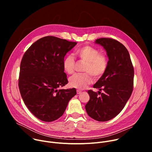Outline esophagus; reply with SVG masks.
Masks as SVG:
<instances>
[{
  "instance_id": "34e87169",
  "label": "esophagus",
  "mask_w": 152,
  "mask_h": 152,
  "mask_svg": "<svg viewBox=\"0 0 152 152\" xmlns=\"http://www.w3.org/2000/svg\"><path fill=\"white\" fill-rule=\"evenodd\" d=\"M76 92H77V94H79L81 93L82 91H81L80 90H76Z\"/></svg>"
}]
</instances>
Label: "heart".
<instances>
[{"mask_svg": "<svg viewBox=\"0 0 152 152\" xmlns=\"http://www.w3.org/2000/svg\"><path fill=\"white\" fill-rule=\"evenodd\" d=\"M75 56L80 61L86 62L83 71L86 73L75 74L69 78L71 87L82 90L93 82L91 74L95 78L101 77L108 67L107 56L90 45L78 48L75 50ZM76 61L72 55H68L63 61V68L67 74H72L75 71Z\"/></svg>", "mask_w": 152, "mask_h": 152, "instance_id": "heart-1", "label": "heart"}]
</instances>
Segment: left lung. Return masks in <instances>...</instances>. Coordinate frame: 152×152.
I'll return each instance as SVG.
<instances>
[{"instance_id":"obj_1","label":"left lung","mask_w":152,"mask_h":152,"mask_svg":"<svg viewBox=\"0 0 152 152\" xmlns=\"http://www.w3.org/2000/svg\"><path fill=\"white\" fill-rule=\"evenodd\" d=\"M106 50L108 67L93 88L88 90L90 99L85 105L88 115L95 120L106 121L116 117L124 108L134 88V69L128 50L121 42L111 38L96 40Z\"/></svg>"}]
</instances>
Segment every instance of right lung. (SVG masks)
Returning a JSON list of instances; mask_svg holds the SVG:
<instances>
[{"mask_svg":"<svg viewBox=\"0 0 152 152\" xmlns=\"http://www.w3.org/2000/svg\"><path fill=\"white\" fill-rule=\"evenodd\" d=\"M76 42L53 36L42 37L25 52L20 63L18 87L31 113L46 122L55 121L66 111L75 88L58 89L68 83L63 61Z\"/></svg>","mask_w":152,"mask_h":152,"instance_id":"obj_1","label":"right lung"}]
</instances>
